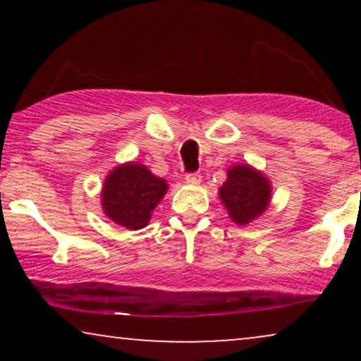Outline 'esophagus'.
I'll list each match as a JSON object with an SVG mask.
<instances>
[{"label": "esophagus", "mask_w": 361, "mask_h": 361, "mask_svg": "<svg viewBox=\"0 0 361 361\" xmlns=\"http://www.w3.org/2000/svg\"><path fill=\"white\" fill-rule=\"evenodd\" d=\"M185 182L190 185H199L202 182V176L199 172H189V174L185 176Z\"/></svg>", "instance_id": "obj_1"}]
</instances>
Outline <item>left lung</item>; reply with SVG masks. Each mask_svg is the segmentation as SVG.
<instances>
[{"label": "left lung", "instance_id": "left-lung-1", "mask_svg": "<svg viewBox=\"0 0 361 361\" xmlns=\"http://www.w3.org/2000/svg\"><path fill=\"white\" fill-rule=\"evenodd\" d=\"M219 197L236 225H248L268 209L271 182L263 172L248 164L231 166Z\"/></svg>", "mask_w": 361, "mask_h": 361}]
</instances>
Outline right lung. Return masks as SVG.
I'll list each match as a JSON object with an SVG mask.
<instances>
[{
  "mask_svg": "<svg viewBox=\"0 0 361 361\" xmlns=\"http://www.w3.org/2000/svg\"><path fill=\"white\" fill-rule=\"evenodd\" d=\"M167 192V182L156 177L146 166L126 162L106 176L102 189V207L105 215L128 230H141L149 224Z\"/></svg>",
  "mask_w": 361,
  "mask_h": 361,
  "instance_id": "obj_1",
  "label": "right lung"
}]
</instances>
